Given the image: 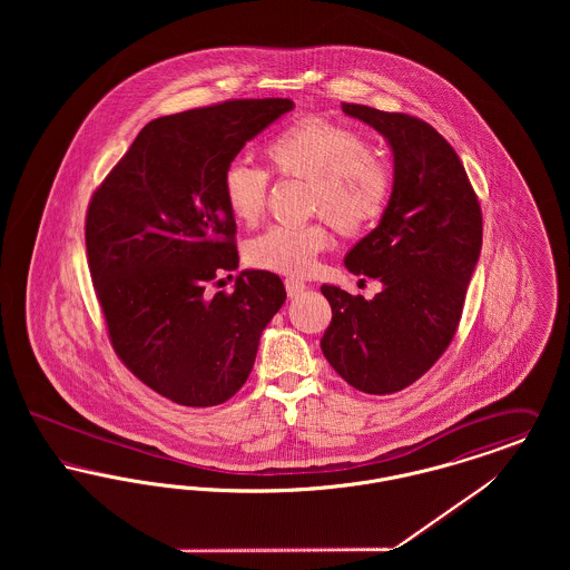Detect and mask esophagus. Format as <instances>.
Returning <instances> with one entry per match:
<instances>
[{"label":"esophagus","instance_id":"esophagus-1","mask_svg":"<svg viewBox=\"0 0 570 570\" xmlns=\"http://www.w3.org/2000/svg\"><path fill=\"white\" fill-rule=\"evenodd\" d=\"M284 286H286V293H288V297H298L307 286H305V282H301V279H295V277H288L286 282H284Z\"/></svg>","mask_w":570,"mask_h":570}]
</instances>
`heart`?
Listing matches in <instances>:
<instances>
[{
    "instance_id": "obj_1",
    "label": "heart",
    "mask_w": 570,
    "mask_h": 570,
    "mask_svg": "<svg viewBox=\"0 0 570 570\" xmlns=\"http://www.w3.org/2000/svg\"><path fill=\"white\" fill-rule=\"evenodd\" d=\"M273 170L309 184V207L323 212L342 233L354 235L376 222L391 194L389 166L365 149L363 138L346 126L307 117L273 136L265 147ZM269 177L265 170L233 163L222 177L228 212L247 226L256 224L267 205ZM328 245L325 224L272 226L245 247L252 267L303 277Z\"/></svg>"
}]
</instances>
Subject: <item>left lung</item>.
Returning <instances> with one entry per match:
<instances>
[{"mask_svg": "<svg viewBox=\"0 0 570 570\" xmlns=\"http://www.w3.org/2000/svg\"><path fill=\"white\" fill-rule=\"evenodd\" d=\"M342 110L384 136L393 188L379 226L344 256L348 272L380 279L382 291L353 297L323 284L333 318L321 348L351 386L386 395L421 379L451 344L483 216L458 154L430 124L363 105Z\"/></svg>", "mask_w": 570, "mask_h": 570, "instance_id": "8db88e82", "label": "left lung"}]
</instances>
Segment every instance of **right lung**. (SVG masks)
I'll return each instance as SVG.
<instances>
[{
	"mask_svg": "<svg viewBox=\"0 0 570 570\" xmlns=\"http://www.w3.org/2000/svg\"><path fill=\"white\" fill-rule=\"evenodd\" d=\"M293 109L288 98L230 100L154 119L89 203L87 258L112 348L175 404L230 400L286 301L282 279L261 269L239 273L230 295L205 288L239 267L224 170Z\"/></svg>",
	"mask_w": 570,
	"mask_h": 570,
	"instance_id": "obj_1",
	"label": "right lung"
}]
</instances>
